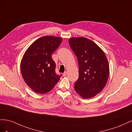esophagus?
Returning a JSON list of instances; mask_svg holds the SVG:
<instances>
[{
	"mask_svg": "<svg viewBox=\"0 0 132 132\" xmlns=\"http://www.w3.org/2000/svg\"><path fill=\"white\" fill-rule=\"evenodd\" d=\"M66 74H67V72H66V71H65V72H64V73H63V77H65L66 76Z\"/></svg>",
	"mask_w": 132,
	"mask_h": 132,
	"instance_id": "34e87169",
	"label": "esophagus"
}]
</instances>
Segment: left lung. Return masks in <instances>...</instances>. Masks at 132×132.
Returning <instances> with one entry per match:
<instances>
[{"mask_svg":"<svg viewBox=\"0 0 132 132\" xmlns=\"http://www.w3.org/2000/svg\"><path fill=\"white\" fill-rule=\"evenodd\" d=\"M69 42L79 66L75 90L83 98H91L104 88L108 81L110 67L106 56L96 44L85 37H72Z\"/></svg>","mask_w":132,"mask_h":132,"instance_id":"obj_1","label":"left lung"}]
</instances>
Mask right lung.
<instances>
[{"label":"right lung","mask_w":132,"mask_h":132,"mask_svg":"<svg viewBox=\"0 0 132 132\" xmlns=\"http://www.w3.org/2000/svg\"><path fill=\"white\" fill-rule=\"evenodd\" d=\"M62 39L45 36L35 41L22 58V76L29 87L37 93L44 94L54 87L61 75L55 73L56 64L51 56L59 47Z\"/></svg>","instance_id":"right-lung-1"}]
</instances>
